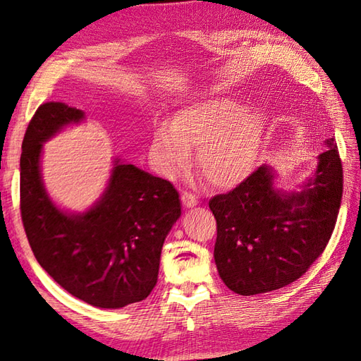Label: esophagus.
<instances>
[{"instance_id": "obj_1", "label": "esophagus", "mask_w": 361, "mask_h": 361, "mask_svg": "<svg viewBox=\"0 0 361 361\" xmlns=\"http://www.w3.org/2000/svg\"><path fill=\"white\" fill-rule=\"evenodd\" d=\"M181 202H183V205H185L186 208H192L195 205H199L197 197H195V195H192V194H189V192H183L181 194Z\"/></svg>"}]
</instances>
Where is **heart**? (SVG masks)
<instances>
[{
    "instance_id": "1",
    "label": "heart",
    "mask_w": 361,
    "mask_h": 361,
    "mask_svg": "<svg viewBox=\"0 0 361 361\" xmlns=\"http://www.w3.org/2000/svg\"><path fill=\"white\" fill-rule=\"evenodd\" d=\"M267 134L265 118L232 97H205L180 109L169 124L154 130L149 158L154 169L173 178L191 161L209 185L231 189L247 180L257 167Z\"/></svg>"
}]
</instances>
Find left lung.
<instances>
[{
    "label": "left lung",
    "instance_id": "left-lung-1",
    "mask_svg": "<svg viewBox=\"0 0 361 361\" xmlns=\"http://www.w3.org/2000/svg\"><path fill=\"white\" fill-rule=\"evenodd\" d=\"M300 191L274 186L276 170L259 167L231 192L209 200L218 237L214 262L228 289L257 295L303 276L329 243L343 197V166L335 139Z\"/></svg>",
    "mask_w": 361,
    "mask_h": 361
}]
</instances>
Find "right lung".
Segmentation results:
<instances>
[{"label":"right lung","instance_id":"right-lung-1","mask_svg":"<svg viewBox=\"0 0 361 361\" xmlns=\"http://www.w3.org/2000/svg\"><path fill=\"white\" fill-rule=\"evenodd\" d=\"M85 120L63 102L42 104L26 129L20 156V212L35 257L74 297L106 310L145 300L158 283L164 240L181 216L167 180L114 161L106 189L85 212L56 205L42 181L44 143Z\"/></svg>","mask_w":361,"mask_h":361}]
</instances>
